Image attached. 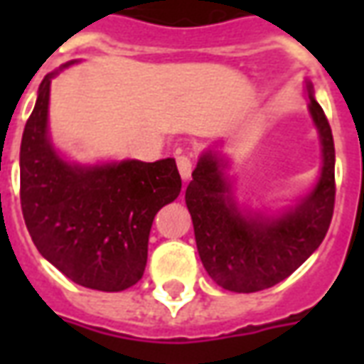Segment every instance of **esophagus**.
Wrapping results in <instances>:
<instances>
[{
    "mask_svg": "<svg viewBox=\"0 0 364 364\" xmlns=\"http://www.w3.org/2000/svg\"><path fill=\"white\" fill-rule=\"evenodd\" d=\"M175 161H177V169H179V175L183 177V181H187L191 177V171H193V161H191V158L185 156V154H179Z\"/></svg>",
    "mask_w": 364,
    "mask_h": 364,
    "instance_id": "34e87169",
    "label": "esophagus"
}]
</instances>
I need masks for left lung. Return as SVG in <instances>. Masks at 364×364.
Listing matches in <instances>:
<instances>
[{"label": "left lung", "instance_id": "obj_1", "mask_svg": "<svg viewBox=\"0 0 364 364\" xmlns=\"http://www.w3.org/2000/svg\"><path fill=\"white\" fill-rule=\"evenodd\" d=\"M308 111L321 146V169L312 191L279 213L237 203L228 159L208 148L200 154L185 191L195 240L206 273L232 292H257L296 271L328 234L336 203V148L331 128L306 82Z\"/></svg>", "mask_w": 364, "mask_h": 364}]
</instances>
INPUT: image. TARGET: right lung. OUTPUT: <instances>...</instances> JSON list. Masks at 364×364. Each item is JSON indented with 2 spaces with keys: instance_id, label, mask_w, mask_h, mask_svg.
Wrapping results in <instances>:
<instances>
[{
  "instance_id": "add662e5",
  "label": "right lung",
  "mask_w": 364,
  "mask_h": 364,
  "mask_svg": "<svg viewBox=\"0 0 364 364\" xmlns=\"http://www.w3.org/2000/svg\"><path fill=\"white\" fill-rule=\"evenodd\" d=\"M38 87L21 140V208L44 259L85 289L119 292L142 279L151 222L181 193L173 158L75 164L50 138V83Z\"/></svg>"
}]
</instances>
